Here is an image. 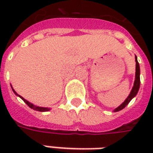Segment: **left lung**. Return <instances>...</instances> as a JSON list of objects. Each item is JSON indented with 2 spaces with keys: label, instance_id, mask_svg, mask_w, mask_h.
<instances>
[{
  "label": "left lung",
  "instance_id": "1",
  "mask_svg": "<svg viewBox=\"0 0 153 153\" xmlns=\"http://www.w3.org/2000/svg\"><path fill=\"white\" fill-rule=\"evenodd\" d=\"M136 60V75H135V81H134V84H133V89L131 91L129 95L128 96V98H126V101L122 103V104L118 106L117 108L114 109V112H117L121 110L122 109H124L125 107L129 103L132 99H133L137 94L138 91H139V88H140V66H139V62L137 61V56L135 57Z\"/></svg>",
  "mask_w": 153,
  "mask_h": 153
}]
</instances>
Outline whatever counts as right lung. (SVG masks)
I'll return each mask as SVG.
<instances>
[{
	"label": "right lung",
	"instance_id": "right-lung-1",
	"mask_svg": "<svg viewBox=\"0 0 153 153\" xmlns=\"http://www.w3.org/2000/svg\"><path fill=\"white\" fill-rule=\"evenodd\" d=\"M12 89H13V92H14V94H15L16 95L19 96V97H20V98H21V99H22V100L24 101V102H25V103H26V104H27V105L30 107V108H31V109H33L34 110H36V111H39V112H46V111H48V110H50V108H45V107H39V106H37V105H33L32 103L29 102L28 101L25 100V98H23V97H21L20 95L17 94V93H16V92L14 90H13V87H12Z\"/></svg>",
	"mask_w": 153,
	"mask_h": 153
}]
</instances>
